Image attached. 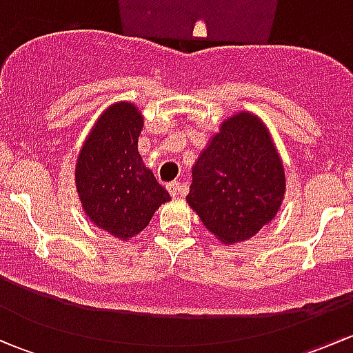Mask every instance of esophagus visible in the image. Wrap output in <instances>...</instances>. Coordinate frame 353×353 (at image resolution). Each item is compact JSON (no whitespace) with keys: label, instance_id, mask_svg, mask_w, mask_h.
Wrapping results in <instances>:
<instances>
[{"label":"esophagus","instance_id":"esophagus-1","mask_svg":"<svg viewBox=\"0 0 353 353\" xmlns=\"http://www.w3.org/2000/svg\"><path fill=\"white\" fill-rule=\"evenodd\" d=\"M167 191L170 193V196H181V194H186V186L181 183H169Z\"/></svg>","mask_w":353,"mask_h":353}]
</instances>
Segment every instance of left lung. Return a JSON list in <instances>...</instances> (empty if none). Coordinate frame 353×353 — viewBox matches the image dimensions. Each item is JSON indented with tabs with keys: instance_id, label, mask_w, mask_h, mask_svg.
<instances>
[{
	"instance_id": "obj_1",
	"label": "left lung",
	"mask_w": 353,
	"mask_h": 353,
	"mask_svg": "<svg viewBox=\"0 0 353 353\" xmlns=\"http://www.w3.org/2000/svg\"><path fill=\"white\" fill-rule=\"evenodd\" d=\"M285 174L265 124L249 112L229 117L193 167L186 199L222 243L251 239L272 222Z\"/></svg>"
}]
</instances>
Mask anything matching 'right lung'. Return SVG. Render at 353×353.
Segmentation results:
<instances>
[{"label":"right lung","instance_id":"right-lung-1","mask_svg":"<svg viewBox=\"0 0 353 353\" xmlns=\"http://www.w3.org/2000/svg\"><path fill=\"white\" fill-rule=\"evenodd\" d=\"M143 117L133 104H114L99 117L77 163V190L88 219L114 237L140 234L170 196L143 165L138 137Z\"/></svg>","mask_w":353,"mask_h":353}]
</instances>
